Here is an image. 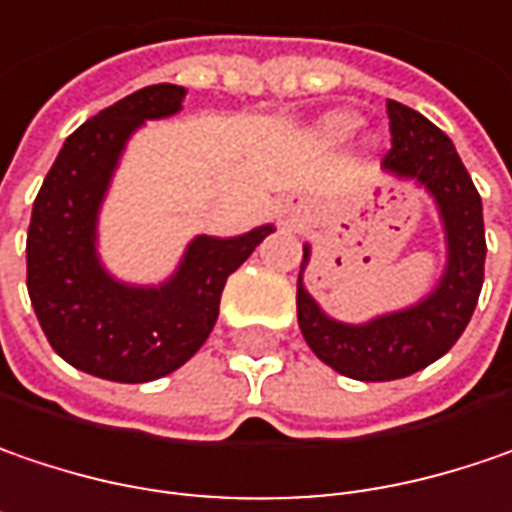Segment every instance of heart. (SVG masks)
I'll use <instances>...</instances> for the list:
<instances>
[{
    "label": "heart",
    "mask_w": 512,
    "mask_h": 512,
    "mask_svg": "<svg viewBox=\"0 0 512 512\" xmlns=\"http://www.w3.org/2000/svg\"><path fill=\"white\" fill-rule=\"evenodd\" d=\"M356 127H359V118L353 112L339 109V112H330L318 121L316 133L324 144H345L347 138L356 133Z\"/></svg>",
    "instance_id": "heart-1"
}]
</instances>
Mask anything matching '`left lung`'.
Wrapping results in <instances>:
<instances>
[{
  "instance_id": "left-lung-1",
  "label": "left lung",
  "mask_w": 512,
  "mask_h": 512,
  "mask_svg": "<svg viewBox=\"0 0 512 512\" xmlns=\"http://www.w3.org/2000/svg\"><path fill=\"white\" fill-rule=\"evenodd\" d=\"M391 153L382 170L414 182L435 199L446 240V266L435 289L417 304L374 316L362 324H347L327 316L304 286L310 263V243L298 272V327L310 350L333 371L362 379L388 382L417 374L440 359L461 339L484 284V211L464 162L435 124L411 106L388 101Z\"/></svg>"
}]
</instances>
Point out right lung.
<instances>
[{
  "label": "right lung",
  "mask_w": 512,
  "mask_h": 512,
  "mask_svg": "<svg viewBox=\"0 0 512 512\" xmlns=\"http://www.w3.org/2000/svg\"><path fill=\"white\" fill-rule=\"evenodd\" d=\"M188 89L144 86L77 127L34 199L28 226V295L48 345L83 374L150 382L182 368L220 316L228 275L275 231L196 234L162 284L118 281L98 255V220L127 141L144 121L170 118Z\"/></svg>",
  "instance_id": "1"
}]
</instances>
